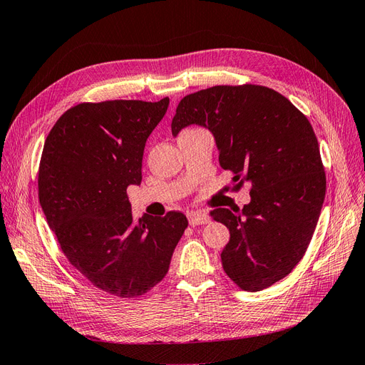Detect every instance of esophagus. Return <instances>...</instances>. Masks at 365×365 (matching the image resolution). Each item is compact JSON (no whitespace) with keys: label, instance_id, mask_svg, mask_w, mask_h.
<instances>
[{"label":"esophagus","instance_id":"1","mask_svg":"<svg viewBox=\"0 0 365 365\" xmlns=\"http://www.w3.org/2000/svg\"><path fill=\"white\" fill-rule=\"evenodd\" d=\"M187 217H189V222L193 227L195 225H204L210 220V216L205 212H190L189 215H187Z\"/></svg>","mask_w":365,"mask_h":365}]
</instances>
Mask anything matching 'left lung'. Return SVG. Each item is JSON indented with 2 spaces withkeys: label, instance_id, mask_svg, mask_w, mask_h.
<instances>
[{
  "label": "left lung",
  "instance_id": "left-lung-1",
  "mask_svg": "<svg viewBox=\"0 0 365 365\" xmlns=\"http://www.w3.org/2000/svg\"><path fill=\"white\" fill-rule=\"evenodd\" d=\"M190 125L212 132L236 189L251 184L244 208L210 213L230 230L224 271L240 289H267L302 260L322 213L326 175L314 129L288 98L260 85L185 96L172 120L173 137Z\"/></svg>",
  "mask_w": 365,
  "mask_h": 365
}]
</instances>
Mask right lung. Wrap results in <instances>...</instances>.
<instances>
[{
    "instance_id": "obj_1",
    "label": "right lung",
    "mask_w": 365,
    "mask_h": 365,
    "mask_svg": "<svg viewBox=\"0 0 365 365\" xmlns=\"http://www.w3.org/2000/svg\"><path fill=\"white\" fill-rule=\"evenodd\" d=\"M168 108L169 97L79 103L54 123L42 150L39 202L62 252L96 288L121 298L164 279L189 225L180 212L135 222L126 193L141 182L146 140Z\"/></svg>"
}]
</instances>
